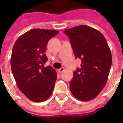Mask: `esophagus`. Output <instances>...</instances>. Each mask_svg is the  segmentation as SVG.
Returning <instances> with one entry per match:
<instances>
[{
    "mask_svg": "<svg viewBox=\"0 0 123 123\" xmlns=\"http://www.w3.org/2000/svg\"><path fill=\"white\" fill-rule=\"evenodd\" d=\"M64 70V67H62V68H59V72L61 73V72H63Z\"/></svg>",
    "mask_w": 123,
    "mask_h": 123,
    "instance_id": "esophagus-1",
    "label": "esophagus"
}]
</instances>
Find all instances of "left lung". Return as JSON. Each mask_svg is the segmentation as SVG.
<instances>
[{"label": "left lung", "mask_w": 123, "mask_h": 123, "mask_svg": "<svg viewBox=\"0 0 123 123\" xmlns=\"http://www.w3.org/2000/svg\"><path fill=\"white\" fill-rule=\"evenodd\" d=\"M76 59L82 61L70 82L71 92L78 99H94L105 87L112 63V56L103 34L94 28L81 25L64 30Z\"/></svg>", "instance_id": "1"}]
</instances>
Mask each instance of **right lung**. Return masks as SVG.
I'll list each match as a JSON object with an SVG mask.
<instances>
[{
  "label": "right lung",
  "instance_id": "obj_1",
  "mask_svg": "<svg viewBox=\"0 0 123 123\" xmlns=\"http://www.w3.org/2000/svg\"><path fill=\"white\" fill-rule=\"evenodd\" d=\"M56 30L33 29L16 41L10 59L11 69L18 87L31 101L41 102L53 93L56 73L51 66L44 67L47 43Z\"/></svg>",
  "mask_w": 123,
  "mask_h": 123
}]
</instances>
